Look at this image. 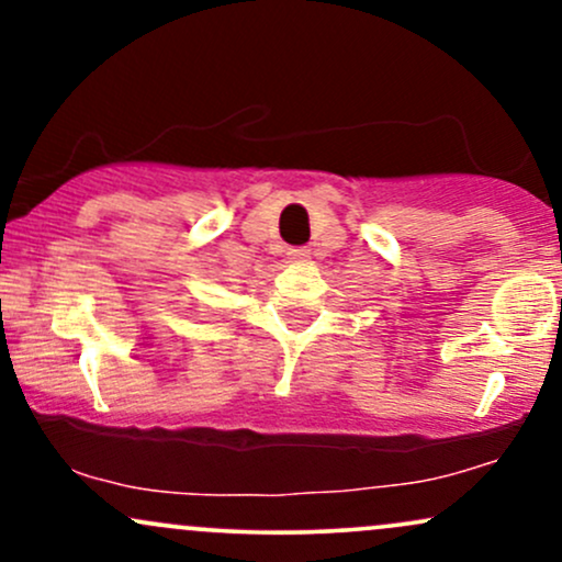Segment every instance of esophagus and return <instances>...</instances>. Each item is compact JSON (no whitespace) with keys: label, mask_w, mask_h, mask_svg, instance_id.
<instances>
[{"label":"esophagus","mask_w":562,"mask_h":562,"mask_svg":"<svg viewBox=\"0 0 562 562\" xmlns=\"http://www.w3.org/2000/svg\"><path fill=\"white\" fill-rule=\"evenodd\" d=\"M288 259L290 261H306L308 259V250L306 248H290L288 250Z\"/></svg>","instance_id":"esophagus-1"}]
</instances>
